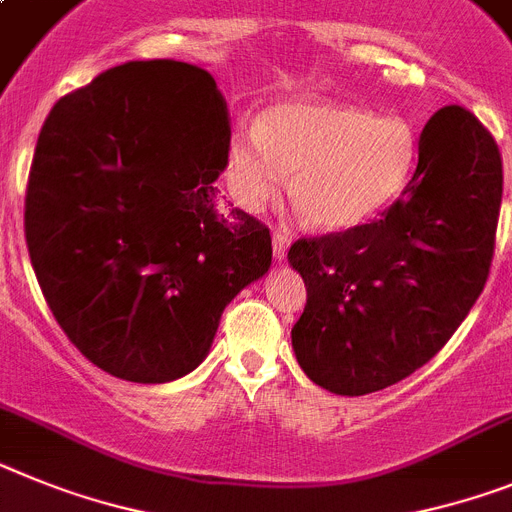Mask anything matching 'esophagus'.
<instances>
[{
	"label": "esophagus",
	"instance_id": "34e87169",
	"mask_svg": "<svg viewBox=\"0 0 512 512\" xmlns=\"http://www.w3.org/2000/svg\"><path fill=\"white\" fill-rule=\"evenodd\" d=\"M272 243H274V259H277V261L285 259L287 248H290V235H287L285 230H277V233H274V238H272Z\"/></svg>",
	"mask_w": 512,
	"mask_h": 512
}]
</instances>
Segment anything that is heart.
<instances>
[{"label":"heart","instance_id":"heart-1","mask_svg":"<svg viewBox=\"0 0 512 512\" xmlns=\"http://www.w3.org/2000/svg\"><path fill=\"white\" fill-rule=\"evenodd\" d=\"M417 160V131L401 116L336 103H290L261 129L235 134L230 186L246 209L290 196L310 225L344 230L381 212L404 191Z\"/></svg>","mask_w":512,"mask_h":512}]
</instances>
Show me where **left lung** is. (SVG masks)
I'll list each match as a JSON object with an SVG mask.
<instances>
[{
    "instance_id": "1",
    "label": "left lung",
    "mask_w": 512,
    "mask_h": 512,
    "mask_svg": "<svg viewBox=\"0 0 512 512\" xmlns=\"http://www.w3.org/2000/svg\"><path fill=\"white\" fill-rule=\"evenodd\" d=\"M500 202L495 137L471 111L445 106L419 134L417 170L381 220L295 240L287 259L308 300L292 347L310 381L365 396L438 355L482 295Z\"/></svg>"
}]
</instances>
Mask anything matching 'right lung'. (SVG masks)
<instances>
[{
    "label": "right lung",
    "instance_id": "obj_1",
    "mask_svg": "<svg viewBox=\"0 0 512 512\" xmlns=\"http://www.w3.org/2000/svg\"><path fill=\"white\" fill-rule=\"evenodd\" d=\"M227 152L225 100L186 61H126L43 121L25 191L30 264L69 342L121 381L191 373L225 305L269 272V227L217 207Z\"/></svg>",
    "mask_w": 512,
    "mask_h": 512
}]
</instances>
